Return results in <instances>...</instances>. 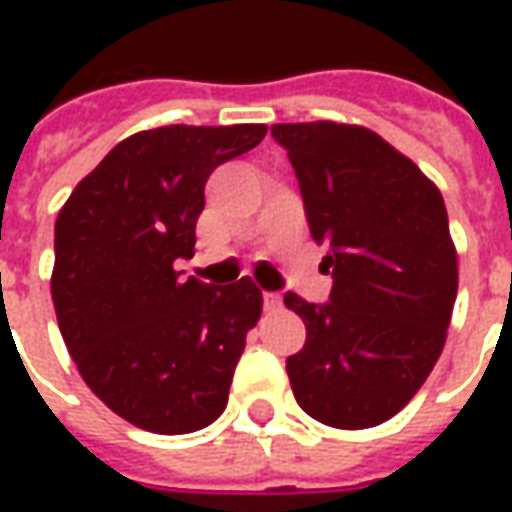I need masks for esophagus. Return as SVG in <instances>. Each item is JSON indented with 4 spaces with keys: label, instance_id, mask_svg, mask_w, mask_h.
<instances>
[{
    "label": "esophagus",
    "instance_id": "34e87169",
    "mask_svg": "<svg viewBox=\"0 0 512 512\" xmlns=\"http://www.w3.org/2000/svg\"><path fill=\"white\" fill-rule=\"evenodd\" d=\"M263 307H266L268 312H274L282 307V299H279V293H263Z\"/></svg>",
    "mask_w": 512,
    "mask_h": 512
}]
</instances>
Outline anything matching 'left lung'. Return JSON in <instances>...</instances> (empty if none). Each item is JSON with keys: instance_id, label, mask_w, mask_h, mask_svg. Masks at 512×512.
<instances>
[{"instance_id": "1", "label": "left lung", "mask_w": 512, "mask_h": 512, "mask_svg": "<svg viewBox=\"0 0 512 512\" xmlns=\"http://www.w3.org/2000/svg\"><path fill=\"white\" fill-rule=\"evenodd\" d=\"M315 244L329 304L285 293L307 326L288 356L299 406L329 428H376L417 395L439 359L458 296V252L441 191L365 126L277 123Z\"/></svg>"}]
</instances>
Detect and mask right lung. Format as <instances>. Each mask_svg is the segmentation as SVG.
I'll return each instance as SVG.
<instances>
[{"label": "right lung", "mask_w": 512, "mask_h": 512, "mask_svg": "<svg viewBox=\"0 0 512 512\" xmlns=\"http://www.w3.org/2000/svg\"><path fill=\"white\" fill-rule=\"evenodd\" d=\"M263 123L161 126L128 136L79 180L54 224L51 299L84 384L117 417L164 436L208 428L227 406L252 279H180L213 169L263 142Z\"/></svg>", "instance_id": "add662e5"}]
</instances>
